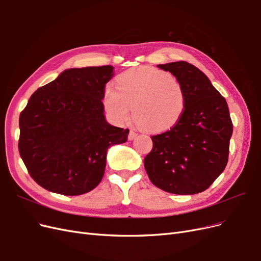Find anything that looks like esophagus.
Returning a JSON list of instances; mask_svg holds the SVG:
<instances>
[{
    "label": "esophagus",
    "mask_w": 261,
    "mask_h": 261,
    "mask_svg": "<svg viewBox=\"0 0 261 261\" xmlns=\"http://www.w3.org/2000/svg\"><path fill=\"white\" fill-rule=\"evenodd\" d=\"M138 137V134L134 132V131H130L129 132V136H128V139L130 140V141H133L134 139H136Z\"/></svg>",
    "instance_id": "esophagus-1"
}]
</instances>
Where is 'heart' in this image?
Returning a JSON list of instances; mask_svg holds the SVG:
<instances>
[{"label": "heart", "instance_id": "1", "mask_svg": "<svg viewBox=\"0 0 261 261\" xmlns=\"http://www.w3.org/2000/svg\"><path fill=\"white\" fill-rule=\"evenodd\" d=\"M117 87L109 84L103 91V106L119 123L133 117L151 132L170 130L179 121L186 108V92L169 72L152 66H139L121 73Z\"/></svg>", "mask_w": 261, "mask_h": 261}]
</instances>
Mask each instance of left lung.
Here are the masks:
<instances>
[{"label":"left lung","instance_id":"1","mask_svg":"<svg viewBox=\"0 0 261 261\" xmlns=\"http://www.w3.org/2000/svg\"><path fill=\"white\" fill-rule=\"evenodd\" d=\"M184 87L186 108L171 130L152 136L144 167L153 185L175 195L207 189L228 162L233 125L228 104L208 77L186 61L158 64Z\"/></svg>","mask_w":261,"mask_h":261}]
</instances>
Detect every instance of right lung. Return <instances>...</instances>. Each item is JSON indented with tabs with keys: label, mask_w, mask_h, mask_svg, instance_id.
Instances as JSON below:
<instances>
[{
	"label": "right lung",
	"mask_w": 261,
	"mask_h": 261,
	"mask_svg": "<svg viewBox=\"0 0 261 261\" xmlns=\"http://www.w3.org/2000/svg\"><path fill=\"white\" fill-rule=\"evenodd\" d=\"M114 67L64 70L38 88L19 117V152L29 174L55 194L79 196L99 185L111 146L128 140V129L106 121L104 87Z\"/></svg>",
	"instance_id": "obj_1"
}]
</instances>
